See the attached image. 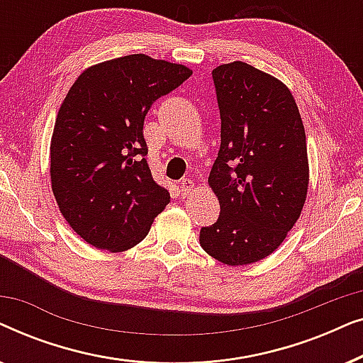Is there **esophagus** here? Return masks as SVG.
Segmentation results:
<instances>
[{
    "label": "esophagus",
    "mask_w": 363,
    "mask_h": 363,
    "mask_svg": "<svg viewBox=\"0 0 363 363\" xmlns=\"http://www.w3.org/2000/svg\"><path fill=\"white\" fill-rule=\"evenodd\" d=\"M180 190L183 195H191L193 191H195V183H193L191 180H182L180 183Z\"/></svg>",
    "instance_id": "34e87169"
}]
</instances>
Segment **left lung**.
Returning a JSON list of instances; mask_svg holds the SVG:
<instances>
[{"label":"left lung","instance_id":"left-lung-1","mask_svg":"<svg viewBox=\"0 0 363 363\" xmlns=\"http://www.w3.org/2000/svg\"><path fill=\"white\" fill-rule=\"evenodd\" d=\"M213 81L221 145L208 185L221 213L201 228L200 245L223 264H252L282 245L304 208V123L286 84L251 64H221Z\"/></svg>","mask_w":363,"mask_h":363}]
</instances>
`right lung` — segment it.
I'll return each mask as SVG.
<instances>
[{"mask_svg": "<svg viewBox=\"0 0 363 363\" xmlns=\"http://www.w3.org/2000/svg\"><path fill=\"white\" fill-rule=\"evenodd\" d=\"M191 72L130 54L87 67L64 97L49 148L51 186L59 211L91 246L130 250L170 203L147 163L143 121Z\"/></svg>", "mask_w": 363, "mask_h": 363, "instance_id": "right-lung-1", "label": "right lung"}]
</instances>
